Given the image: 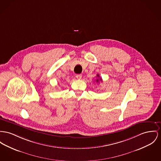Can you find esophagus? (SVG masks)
Instances as JSON below:
<instances>
[{
    "label": "esophagus",
    "mask_w": 161,
    "mask_h": 161,
    "mask_svg": "<svg viewBox=\"0 0 161 161\" xmlns=\"http://www.w3.org/2000/svg\"><path fill=\"white\" fill-rule=\"evenodd\" d=\"M76 78L77 79H82V75H76Z\"/></svg>",
    "instance_id": "1"
}]
</instances>
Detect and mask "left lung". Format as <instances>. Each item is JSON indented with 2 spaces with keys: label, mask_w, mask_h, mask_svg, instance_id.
<instances>
[{
  "label": "left lung",
  "mask_w": 161,
  "mask_h": 161,
  "mask_svg": "<svg viewBox=\"0 0 161 161\" xmlns=\"http://www.w3.org/2000/svg\"><path fill=\"white\" fill-rule=\"evenodd\" d=\"M97 77H99V75H97ZM99 80H101L102 81V79L100 77V78H99V79H97V82H99Z\"/></svg>",
  "instance_id": "1"
}]
</instances>
